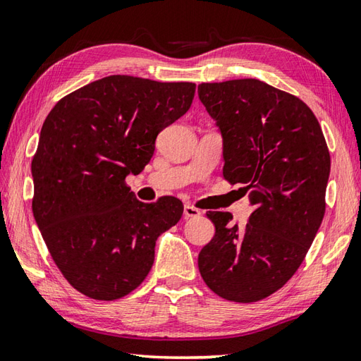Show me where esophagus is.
<instances>
[{"instance_id":"1","label":"esophagus","mask_w":361,"mask_h":361,"mask_svg":"<svg viewBox=\"0 0 361 361\" xmlns=\"http://www.w3.org/2000/svg\"><path fill=\"white\" fill-rule=\"evenodd\" d=\"M200 215H201V210H198L193 206L183 207V216H185V219H195V216H200Z\"/></svg>"}]
</instances>
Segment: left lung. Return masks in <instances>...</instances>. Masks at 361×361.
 <instances>
[{"label": "left lung", "mask_w": 361, "mask_h": 361, "mask_svg": "<svg viewBox=\"0 0 361 361\" xmlns=\"http://www.w3.org/2000/svg\"><path fill=\"white\" fill-rule=\"evenodd\" d=\"M201 104L223 140V178L245 183L255 206L243 228L209 212L215 235L198 256L204 283L251 303L283 288L300 267L325 214L330 154L307 104L255 78L201 83Z\"/></svg>", "instance_id": "1"}]
</instances>
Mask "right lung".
Here are the masks:
<instances>
[{
  "label": "right lung",
  "instance_id": "1",
  "mask_svg": "<svg viewBox=\"0 0 361 361\" xmlns=\"http://www.w3.org/2000/svg\"><path fill=\"white\" fill-rule=\"evenodd\" d=\"M195 87L110 75L47 116L31 163L32 214L54 264L81 294L116 300L137 289L159 235L180 220L178 198L141 202L124 180L145 169L157 135L188 111Z\"/></svg>",
  "mask_w": 361,
  "mask_h": 361
}]
</instances>
